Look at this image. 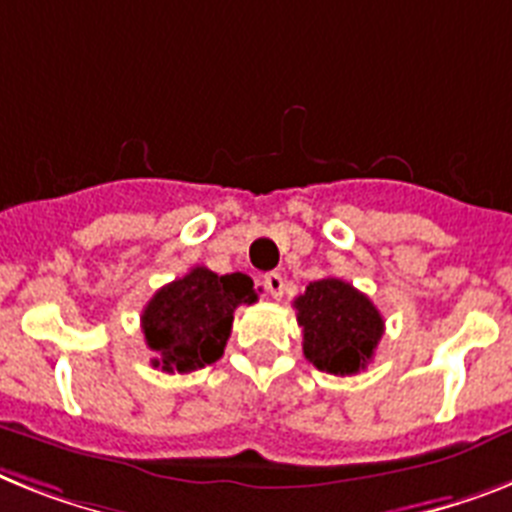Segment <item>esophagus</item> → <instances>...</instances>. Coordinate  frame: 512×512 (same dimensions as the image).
<instances>
[{
	"mask_svg": "<svg viewBox=\"0 0 512 512\" xmlns=\"http://www.w3.org/2000/svg\"><path fill=\"white\" fill-rule=\"evenodd\" d=\"M265 289H268V294L273 296V299H281L283 296V276L281 273H268V276L263 278Z\"/></svg>",
	"mask_w": 512,
	"mask_h": 512,
	"instance_id": "esophagus-1",
	"label": "esophagus"
}]
</instances>
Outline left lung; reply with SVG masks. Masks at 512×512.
I'll return each instance as SVG.
<instances>
[{"label":"left lung","mask_w":512,"mask_h":512,"mask_svg":"<svg viewBox=\"0 0 512 512\" xmlns=\"http://www.w3.org/2000/svg\"><path fill=\"white\" fill-rule=\"evenodd\" d=\"M294 307L304 356L330 375H356L367 367L385 333L380 309L341 278L312 281Z\"/></svg>","instance_id":"1"}]
</instances>
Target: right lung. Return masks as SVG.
I'll return each mask as SVG.
<instances>
[{"instance_id": "obj_1", "label": "right lung", "mask_w": 512, "mask_h": 512, "mask_svg": "<svg viewBox=\"0 0 512 512\" xmlns=\"http://www.w3.org/2000/svg\"><path fill=\"white\" fill-rule=\"evenodd\" d=\"M257 302L252 278L244 273L218 276L197 265L153 294L143 309V333L153 367L163 372H192L221 359L231 336L234 309Z\"/></svg>"}]
</instances>
